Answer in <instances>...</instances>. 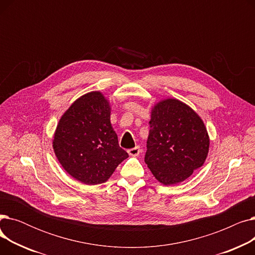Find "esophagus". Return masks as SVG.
<instances>
[{
  "label": "esophagus",
  "instance_id": "obj_1",
  "mask_svg": "<svg viewBox=\"0 0 255 255\" xmlns=\"http://www.w3.org/2000/svg\"><path fill=\"white\" fill-rule=\"evenodd\" d=\"M139 153H140L139 146H135V148H133V149L128 150V154H129L130 156H137Z\"/></svg>",
  "mask_w": 255,
  "mask_h": 255
}]
</instances>
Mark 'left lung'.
<instances>
[{
	"label": "left lung",
	"instance_id": "1",
	"mask_svg": "<svg viewBox=\"0 0 255 255\" xmlns=\"http://www.w3.org/2000/svg\"><path fill=\"white\" fill-rule=\"evenodd\" d=\"M144 162L158 182L176 185L205 163L210 137L204 121L186 103L166 98L153 105Z\"/></svg>",
	"mask_w": 255,
	"mask_h": 255
}]
</instances>
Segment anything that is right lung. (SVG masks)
I'll list each match as a JSON object with an SVG mask.
<instances>
[{
	"instance_id": "add662e5",
	"label": "right lung",
	"mask_w": 255,
	"mask_h": 255,
	"mask_svg": "<svg viewBox=\"0 0 255 255\" xmlns=\"http://www.w3.org/2000/svg\"><path fill=\"white\" fill-rule=\"evenodd\" d=\"M111 102L99 91L76 99L61 117L52 148L62 167L87 185L106 182L128 158L111 123Z\"/></svg>"
}]
</instances>
